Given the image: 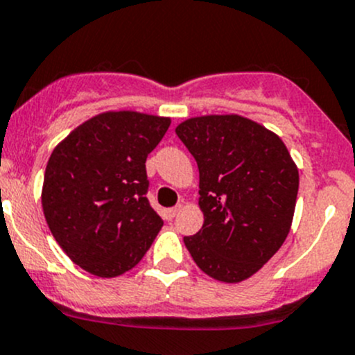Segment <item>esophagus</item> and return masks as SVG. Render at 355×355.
Returning a JSON list of instances; mask_svg holds the SVG:
<instances>
[{"instance_id":"1","label":"esophagus","mask_w":355,"mask_h":355,"mask_svg":"<svg viewBox=\"0 0 355 355\" xmlns=\"http://www.w3.org/2000/svg\"><path fill=\"white\" fill-rule=\"evenodd\" d=\"M180 211V206H175V207H170V209L166 211V218L168 220H173L175 216H177V213Z\"/></svg>"}]
</instances>
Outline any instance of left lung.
<instances>
[{
	"mask_svg": "<svg viewBox=\"0 0 355 355\" xmlns=\"http://www.w3.org/2000/svg\"><path fill=\"white\" fill-rule=\"evenodd\" d=\"M199 168L204 225L184 237L196 264L214 280L252 277L287 239L299 171L277 134L239 114H209L175 128Z\"/></svg>",
	"mask_w": 355,
	"mask_h": 355,
	"instance_id": "1",
	"label": "left lung"
}]
</instances>
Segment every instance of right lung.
I'll return each mask as SVG.
<instances>
[{"label": "right lung", "mask_w": 355, "mask_h": 355, "mask_svg": "<svg viewBox=\"0 0 355 355\" xmlns=\"http://www.w3.org/2000/svg\"><path fill=\"white\" fill-rule=\"evenodd\" d=\"M170 118L108 111L60 142L42 185L46 221L65 254L89 273L113 278L132 270L163 220L149 204L148 155Z\"/></svg>", "instance_id": "obj_1"}]
</instances>
